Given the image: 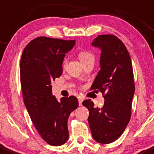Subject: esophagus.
<instances>
[{
	"instance_id": "34e87169",
	"label": "esophagus",
	"mask_w": 154,
	"mask_h": 154,
	"mask_svg": "<svg viewBox=\"0 0 154 154\" xmlns=\"http://www.w3.org/2000/svg\"><path fill=\"white\" fill-rule=\"evenodd\" d=\"M82 101H83V99H82V98H79V106H82Z\"/></svg>"
}]
</instances>
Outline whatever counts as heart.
Here are the masks:
<instances>
[{"instance_id":"1","label":"heart","mask_w":154,"mask_h":154,"mask_svg":"<svg viewBox=\"0 0 154 154\" xmlns=\"http://www.w3.org/2000/svg\"><path fill=\"white\" fill-rule=\"evenodd\" d=\"M79 57L82 63L84 62V61H88V60L94 59V56H93V54L88 53V52H82V53H79Z\"/></svg>"}]
</instances>
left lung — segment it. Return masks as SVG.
<instances>
[{
	"mask_svg": "<svg viewBox=\"0 0 154 154\" xmlns=\"http://www.w3.org/2000/svg\"><path fill=\"white\" fill-rule=\"evenodd\" d=\"M91 44L101 53L100 70L90 89L106 94L101 108L95 107L90 99L82 104L89 110L93 139L99 143L109 144L122 134L131 119L135 92L132 62L125 44L115 35H100Z\"/></svg>",
	"mask_w": 154,
	"mask_h": 154,
	"instance_id": "obj_1",
	"label": "left lung"
}]
</instances>
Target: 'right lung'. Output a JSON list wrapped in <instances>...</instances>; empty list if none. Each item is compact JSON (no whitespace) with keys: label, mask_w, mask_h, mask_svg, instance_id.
Instances as JSON below:
<instances>
[{"label":"right lung","mask_w":154,"mask_h":154,"mask_svg":"<svg viewBox=\"0 0 154 154\" xmlns=\"http://www.w3.org/2000/svg\"><path fill=\"white\" fill-rule=\"evenodd\" d=\"M75 41L38 37L26 45L20 63L23 101L32 122L49 145L60 146L68 140L67 120L77 108L75 96L58 101L52 93L53 81L62 74L64 56Z\"/></svg>","instance_id":"right-lung-1"}]
</instances>
